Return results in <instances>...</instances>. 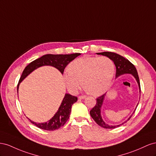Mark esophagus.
I'll use <instances>...</instances> for the list:
<instances>
[{
    "instance_id": "esophagus-1",
    "label": "esophagus",
    "mask_w": 156,
    "mask_h": 156,
    "mask_svg": "<svg viewBox=\"0 0 156 156\" xmlns=\"http://www.w3.org/2000/svg\"><path fill=\"white\" fill-rule=\"evenodd\" d=\"M86 97V95H80L79 96V99H85Z\"/></svg>"
}]
</instances>
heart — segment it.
<instances>
[{
	"mask_svg": "<svg viewBox=\"0 0 156 156\" xmlns=\"http://www.w3.org/2000/svg\"><path fill=\"white\" fill-rule=\"evenodd\" d=\"M115 66L106 56L85 57L74 60L64 73L65 82L70 92L76 93L83 86L93 95L103 94L114 77Z\"/></svg>",
	"mask_w": 156,
	"mask_h": 156,
	"instance_id": "heart-1",
	"label": "heart"
}]
</instances>
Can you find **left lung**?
I'll use <instances>...</instances> for the list:
<instances>
[{"label": "left lung", "mask_w": 156, "mask_h": 156, "mask_svg": "<svg viewBox=\"0 0 156 156\" xmlns=\"http://www.w3.org/2000/svg\"><path fill=\"white\" fill-rule=\"evenodd\" d=\"M97 54L108 57V58H110L111 60L113 61L114 63L115 64V68H116V73H115V77L116 78L124 74H131L135 78L138 84H139V87L140 91V80H139V75H138V73H137V70L134 65L131 63L129 61L126 59L125 57H122V55L117 54V53H114V52L104 51L101 53H97ZM105 96V93L100 97H98L97 98V103L95 106L90 110L91 116L93 119L95 120V122L98 124V125L105 129L115 128L127 122L126 121L124 123H123L122 124H120V125L115 126H109L108 124L105 123V122L103 121V119H102L101 115V108L102 105H103V102L104 100ZM132 115L133 114L129 117V118H128L127 121L130 119V118L132 117Z\"/></svg>", "instance_id": "8db88e82"}]
</instances>
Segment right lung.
I'll list each match as a JSON object with an SVG mask.
<instances>
[{
  "mask_svg": "<svg viewBox=\"0 0 156 156\" xmlns=\"http://www.w3.org/2000/svg\"><path fill=\"white\" fill-rule=\"evenodd\" d=\"M80 55H81V53H76L66 55L47 54L32 61L23 70V73H22L20 78L19 83L17 84V90H18L20 83L32 71L40 67V66L44 65L53 66L58 69L61 74H63L64 70L67 65ZM77 100L78 98L76 97L66 93L63 101H62L58 111L54 115V116L50 120H49L48 122L38 123H35L29 119L30 122L33 123L34 126H36L38 128L42 129L48 131H54L55 129H58L59 128L63 126L66 121L69 119L71 112V107H72L73 105L77 101Z\"/></svg>",
  "mask_w": 156,
  "mask_h": 156,
  "instance_id": "obj_1",
  "label": "right lung"
}]
</instances>
